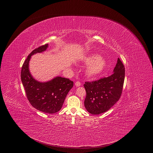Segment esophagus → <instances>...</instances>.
I'll use <instances>...</instances> for the list:
<instances>
[{
    "instance_id": "esophagus-1",
    "label": "esophagus",
    "mask_w": 153,
    "mask_h": 153,
    "mask_svg": "<svg viewBox=\"0 0 153 153\" xmlns=\"http://www.w3.org/2000/svg\"><path fill=\"white\" fill-rule=\"evenodd\" d=\"M75 85H76V86H79L81 85V83H80V82L79 81H77V82H76Z\"/></svg>"
}]
</instances>
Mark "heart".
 Returning <instances> with one entry per match:
<instances>
[{"label":"heart","instance_id":"obj_1","mask_svg":"<svg viewBox=\"0 0 153 153\" xmlns=\"http://www.w3.org/2000/svg\"><path fill=\"white\" fill-rule=\"evenodd\" d=\"M86 63H90L86 68V73L90 77H95L100 74L106 67V62L97 55L92 54L86 57L84 59Z\"/></svg>","mask_w":153,"mask_h":153}]
</instances>
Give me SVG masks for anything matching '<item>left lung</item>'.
Returning a JSON list of instances; mask_svg holds the SVG:
<instances>
[{"instance_id": "left-lung-1", "label": "left lung", "mask_w": 153, "mask_h": 153, "mask_svg": "<svg viewBox=\"0 0 153 153\" xmlns=\"http://www.w3.org/2000/svg\"><path fill=\"white\" fill-rule=\"evenodd\" d=\"M114 73L83 85L86 92L85 107L90 113L99 114L107 111L120 99L125 80V67L119 58Z\"/></svg>"}]
</instances>
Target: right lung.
<instances>
[{
    "instance_id": "add662e5",
    "label": "right lung",
    "mask_w": 153,
    "mask_h": 153,
    "mask_svg": "<svg viewBox=\"0 0 153 153\" xmlns=\"http://www.w3.org/2000/svg\"><path fill=\"white\" fill-rule=\"evenodd\" d=\"M48 44L34 49L27 57L21 70V80L30 104L37 110L53 114L60 110L65 97L73 88V82L69 79L57 77L47 82H39L31 75L28 63L31 56L47 50Z\"/></svg>"
}]
</instances>
